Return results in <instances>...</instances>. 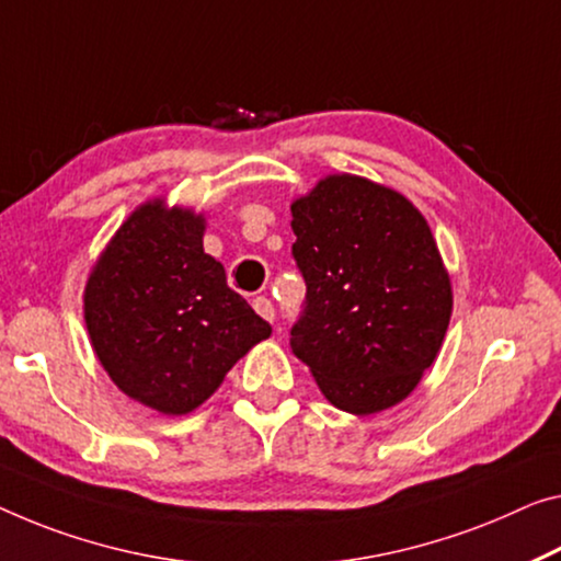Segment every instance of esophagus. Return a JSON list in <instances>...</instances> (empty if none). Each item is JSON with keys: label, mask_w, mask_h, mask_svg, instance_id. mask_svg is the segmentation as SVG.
I'll return each mask as SVG.
<instances>
[{"label": "esophagus", "mask_w": 561, "mask_h": 561, "mask_svg": "<svg viewBox=\"0 0 561 561\" xmlns=\"http://www.w3.org/2000/svg\"><path fill=\"white\" fill-rule=\"evenodd\" d=\"M253 308H255V313L261 316V318H265V321H271L273 323V318H275V308H273V304H271V298H265V296H257V298H253Z\"/></svg>", "instance_id": "obj_1"}]
</instances>
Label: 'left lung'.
Returning a JSON list of instances; mask_svg holds the SVG:
<instances>
[{"label": "left lung", "instance_id": "obj_1", "mask_svg": "<svg viewBox=\"0 0 561 561\" xmlns=\"http://www.w3.org/2000/svg\"><path fill=\"white\" fill-rule=\"evenodd\" d=\"M290 213L308 288L293 353L335 409L396 407L436 360L454 308L426 218L407 195L348 172L318 180Z\"/></svg>", "mask_w": 561, "mask_h": 561}]
</instances>
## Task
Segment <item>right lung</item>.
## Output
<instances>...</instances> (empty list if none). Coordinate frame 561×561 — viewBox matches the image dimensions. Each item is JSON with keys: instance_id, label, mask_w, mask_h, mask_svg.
I'll list each match as a JSON object with an SVG mask.
<instances>
[{"instance_id": "obj_1", "label": "right lung", "mask_w": 561, "mask_h": 561, "mask_svg": "<svg viewBox=\"0 0 561 561\" xmlns=\"http://www.w3.org/2000/svg\"><path fill=\"white\" fill-rule=\"evenodd\" d=\"M203 236V213L152 197L127 215L84 286L94 356L119 391L165 416L208 401L228 370L271 335L228 288Z\"/></svg>"}]
</instances>
